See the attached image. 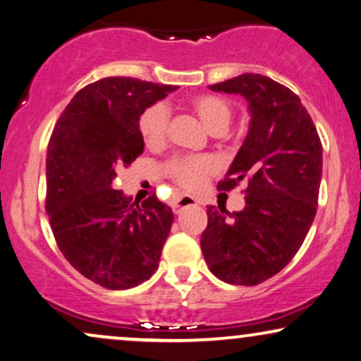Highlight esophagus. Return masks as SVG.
<instances>
[{"mask_svg":"<svg viewBox=\"0 0 361 361\" xmlns=\"http://www.w3.org/2000/svg\"><path fill=\"white\" fill-rule=\"evenodd\" d=\"M198 204V200L193 198V196H188V195H183V196H178L171 201V208H173V213L178 214L181 213V209L188 208V206H196Z\"/></svg>","mask_w":361,"mask_h":361,"instance_id":"34e87169","label":"esophagus"}]
</instances>
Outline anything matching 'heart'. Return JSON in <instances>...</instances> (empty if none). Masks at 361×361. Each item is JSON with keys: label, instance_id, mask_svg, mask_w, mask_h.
<instances>
[{"label": "heart", "instance_id": "heart-1", "mask_svg": "<svg viewBox=\"0 0 361 361\" xmlns=\"http://www.w3.org/2000/svg\"><path fill=\"white\" fill-rule=\"evenodd\" d=\"M190 109L214 135L223 133L233 118L231 105L216 95H198L191 99ZM138 128L148 148H160L166 140L168 132V110L165 105L157 104L148 107L142 114ZM214 170L216 165L209 157H180L166 165L168 175L186 190L200 188Z\"/></svg>", "mask_w": 361, "mask_h": 361}]
</instances>
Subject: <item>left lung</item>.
Listing matches in <instances>:
<instances>
[{
	"mask_svg": "<svg viewBox=\"0 0 361 361\" xmlns=\"http://www.w3.org/2000/svg\"><path fill=\"white\" fill-rule=\"evenodd\" d=\"M239 94L251 115L243 147L218 188L246 180V206L208 208L201 251L209 271L233 286H257L281 272L314 223L322 180V142L300 99L261 74L209 85Z\"/></svg>",
	"mask_w": 361,
	"mask_h": 361,
	"instance_id": "1",
	"label": "left lung"
}]
</instances>
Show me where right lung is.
I'll return each instance as SVG.
<instances>
[{
	"label": "right lung",
	"instance_id": "right-lung-1",
	"mask_svg": "<svg viewBox=\"0 0 361 361\" xmlns=\"http://www.w3.org/2000/svg\"><path fill=\"white\" fill-rule=\"evenodd\" d=\"M175 89L133 77L89 84L62 112L47 145L52 234L71 266L105 289H132L158 269L171 208L155 195L132 201L114 183L145 148L140 115Z\"/></svg>",
	"mask_w": 361,
	"mask_h": 361
}]
</instances>
